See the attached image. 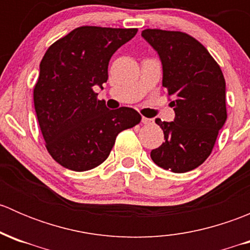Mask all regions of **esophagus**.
<instances>
[{
    "mask_svg": "<svg viewBox=\"0 0 250 250\" xmlns=\"http://www.w3.org/2000/svg\"><path fill=\"white\" fill-rule=\"evenodd\" d=\"M141 122H143L144 125H152V123H153V120H151V118L143 117V118H141Z\"/></svg>",
    "mask_w": 250,
    "mask_h": 250,
    "instance_id": "obj_1",
    "label": "esophagus"
}]
</instances>
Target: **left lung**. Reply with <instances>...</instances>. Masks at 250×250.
<instances>
[{"mask_svg":"<svg viewBox=\"0 0 250 250\" xmlns=\"http://www.w3.org/2000/svg\"><path fill=\"white\" fill-rule=\"evenodd\" d=\"M141 36L162 62V85L173 97V122L156 123L165 143L151 151L163 169L185 173L201 166L213 151L226 112L225 78L218 62L201 42L181 31L146 29Z\"/></svg>","mask_w":250,"mask_h":250,"instance_id":"8db88e82","label":"left lung"}]
</instances>
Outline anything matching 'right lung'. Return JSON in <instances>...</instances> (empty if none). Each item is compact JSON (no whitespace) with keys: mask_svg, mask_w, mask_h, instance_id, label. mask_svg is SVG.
Segmentation results:
<instances>
[{"mask_svg":"<svg viewBox=\"0 0 250 250\" xmlns=\"http://www.w3.org/2000/svg\"><path fill=\"white\" fill-rule=\"evenodd\" d=\"M138 29L80 26L47 49L34 87V104L53 160L75 172L102 165L116 137L141 121L130 107L109 110L95 85L107 81L113 53Z\"/></svg>","mask_w":250,"mask_h":250,"instance_id":"add662e5","label":"right lung"}]
</instances>
